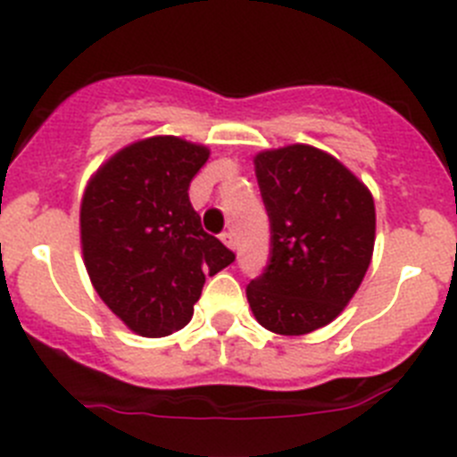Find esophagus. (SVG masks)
I'll return each instance as SVG.
<instances>
[{
  "mask_svg": "<svg viewBox=\"0 0 457 457\" xmlns=\"http://www.w3.org/2000/svg\"><path fill=\"white\" fill-rule=\"evenodd\" d=\"M220 237H221V242H224L226 247H228V249H233V252H236V247H237L236 233H233V231H224V233H221Z\"/></svg>",
  "mask_w": 457,
  "mask_h": 457,
  "instance_id": "34e87169",
  "label": "esophagus"
}]
</instances>
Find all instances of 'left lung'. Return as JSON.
Wrapping results in <instances>:
<instances>
[{"instance_id":"1","label":"left lung","mask_w":457,"mask_h":457,"mask_svg":"<svg viewBox=\"0 0 457 457\" xmlns=\"http://www.w3.org/2000/svg\"><path fill=\"white\" fill-rule=\"evenodd\" d=\"M253 164L270 261L247 300L265 329L300 337L332 322L357 293L373 256V196L337 157L304 144L258 153Z\"/></svg>"}]
</instances>
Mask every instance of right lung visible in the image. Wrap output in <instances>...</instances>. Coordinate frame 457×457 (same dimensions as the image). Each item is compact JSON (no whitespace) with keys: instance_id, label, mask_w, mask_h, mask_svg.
Wrapping results in <instances>:
<instances>
[{"instance_id":"add662e5","label":"right lung","mask_w":457,"mask_h":457,"mask_svg":"<svg viewBox=\"0 0 457 457\" xmlns=\"http://www.w3.org/2000/svg\"><path fill=\"white\" fill-rule=\"evenodd\" d=\"M208 155L179 137H151L109 157L84 192L79 231L91 284L141 337L183 329L205 277L236 261L189 204Z\"/></svg>"}]
</instances>
